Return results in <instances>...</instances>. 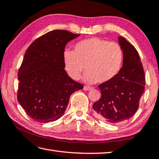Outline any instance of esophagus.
I'll list each match as a JSON object with an SVG mask.
<instances>
[{"instance_id":"1","label":"esophagus","mask_w":159,"mask_h":159,"mask_svg":"<svg viewBox=\"0 0 159 159\" xmlns=\"http://www.w3.org/2000/svg\"><path fill=\"white\" fill-rule=\"evenodd\" d=\"M93 89L92 87H89V86H84L83 87V89L85 90V91H88V90H90Z\"/></svg>"}]
</instances>
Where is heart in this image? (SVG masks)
I'll list each match as a JSON object with an SVG mask.
<instances>
[{
	"mask_svg": "<svg viewBox=\"0 0 159 159\" xmlns=\"http://www.w3.org/2000/svg\"><path fill=\"white\" fill-rule=\"evenodd\" d=\"M63 60L65 70L72 79H79L85 66L83 82L103 83L119 74L123 54L119 43L93 37L78 42L74 51L65 49Z\"/></svg>",
	"mask_w": 159,
	"mask_h": 159,
	"instance_id": "obj_1",
	"label": "heart"
}]
</instances>
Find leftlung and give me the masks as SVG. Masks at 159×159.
Masks as SVG:
<instances>
[{
  "instance_id": "obj_1",
  "label": "left lung",
  "mask_w": 159,
  "mask_h": 159,
  "mask_svg": "<svg viewBox=\"0 0 159 159\" xmlns=\"http://www.w3.org/2000/svg\"><path fill=\"white\" fill-rule=\"evenodd\" d=\"M118 40L123 50V67L112 80L98 85L101 97L93 104L96 116L111 124L128 120L135 114L145 85L136 49L123 37L119 36Z\"/></svg>"
}]
</instances>
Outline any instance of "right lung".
Returning <instances> with one entry per match:
<instances>
[{
  "label": "right lung",
  "mask_w": 159,
  "mask_h": 159,
  "mask_svg": "<svg viewBox=\"0 0 159 159\" xmlns=\"http://www.w3.org/2000/svg\"><path fill=\"white\" fill-rule=\"evenodd\" d=\"M79 36L66 30L50 31L27 49L18 73V101L35 121L47 123L60 119L70 96L83 88L67 75L63 60L65 45Z\"/></svg>",
  "instance_id": "1"
}]
</instances>
